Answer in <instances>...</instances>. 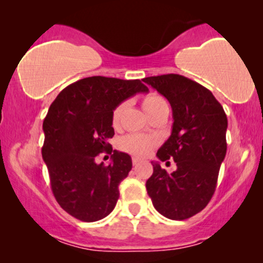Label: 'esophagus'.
I'll list each match as a JSON object with an SVG mask.
<instances>
[{"label":"esophagus","instance_id":"esophagus-1","mask_svg":"<svg viewBox=\"0 0 263 263\" xmlns=\"http://www.w3.org/2000/svg\"><path fill=\"white\" fill-rule=\"evenodd\" d=\"M140 162H141L140 158H136V157H134V158H132V163H134V165H137Z\"/></svg>","mask_w":263,"mask_h":263}]
</instances>
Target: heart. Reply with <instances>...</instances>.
Returning a JSON list of instances; mask_svg holds the SVG:
<instances>
[{
    "label": "heart",
    "instance_id": "b5f03b06",
    "mask_svg": "<svg viewBox=\"0 0 263 263\" xmlns=\"http://www.w3.org/2000/svg\"><path fill=\"white\" fill-rule=\"evenodd\" d=\"M167 106V102L162 96L157 93H148L142 99V107L146 111L147 115H151L157 108ZM125 110V104H119L114 108L112 115H111V121H112L114 127H117L121 122V117ZM156 138L148 135H140V134H131L125 136L120 141V148L129 155L136 157H144L155 148Z\"/></svg>",
    "mask_w": 263,
    "mask_h": 263
}]
</instances>
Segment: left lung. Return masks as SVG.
I'll return each mask as SVG.
<instances>
[{"label":"left lung","instance_id":"left-lung-1","mask_svg":"<svg viewBox=\"0 0 263 263\" xmlns=\"http://www.w3.org/2000/svg\"><path fill=\"white\" fill-rule=\"evenodd\" d=\"M143 81L170 101L173 127L157 157L167 163L172 158L177 164L173 173H167L153 162L147 193L163 216L189 219L203 210L215 193L228 148V117L210 90L183 75H158Z\"/></svg>","mask_w":263,"mask_h":263}]
</instances>
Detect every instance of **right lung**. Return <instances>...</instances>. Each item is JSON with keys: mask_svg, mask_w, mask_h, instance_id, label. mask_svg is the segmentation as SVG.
I'll use <instances>...</instances> for the list:
<instances>
[{"mask_svg": "<svg viewBox=\"0 0 263 263\" xmlns=\"http://www.w3.org/2000/svg\"><path fill=\"white\" fill-rule=\"evenodd\" d=\"M148 87L141 80L90 77L63 89L43 121L42 156L49 172L50 186L66 213L85 222L107 216L119 200V184L132 168L127 153L112 151L108 140L115 131L114 108ZM105 152L113 162L96 163Z\"/></svg>", "mask_w": 263, "mask_h": 263, "instance_id": "obj_1", "label": "right lung"}]
</instances>
